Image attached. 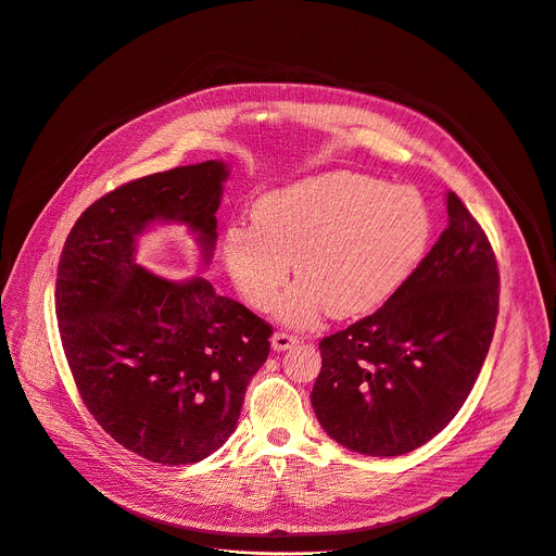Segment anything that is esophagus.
<instances>
[{"instance_id":"esophagus-1","label":"esophagus","mask_w":556,"mask_h":556,"mask_svg":"<svg viewBox=\"0 0 556 556\" xmlns=\"http://www.w3.org/2000/svg\"><path fill=\"white\" fill-rule=\"evenodd\" d=\"M296 343H299V339L292 337V334H288V332H275V334L270 337V345H273V350H277V352L290 350V348L296 345Z\"/></svg>"}]
</instances>
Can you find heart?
Instances as JSON below:
<instances>
[{
	"mask_svg": "<svg viewBox=\"0 0 556 556\" xmlns=\"http://www.w3.org/2000/svg\"><path fill=\"white\" fill-rule=\"evenodd\" d=\"M255 224H232L224 262L252 308L270 311L288 286L279 319L311 328L328 311L362 317L392 299L419 268L432 217L419 192L355 173H326L262 197Z\"/></svg>",
	"mask_w": 556,
	"mask_h": 556,
	"instance_id": "b5f03b06",
	"label": "heart"
}]
</instances>
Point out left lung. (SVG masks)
Returning a JSON list of instances; mask_svg holds the SVG:
<instances>
[{"mask_svg":"<svg viewBox=\"0 0 556 556\" xmlns=\"http://www.w3.org/2000/svg\"><path fill=\"white\" fill-rule=\"evenodd\" d=\"M447 226L392 299L321 339L311 401L339 445L399 457L437 437L468 399L494 334L498 270L490 241L452 190Z\"/></svg>","mask_w":556,"mask_h":556,"instance_id":"8db88e82","label":"left lung"}]
</instances>
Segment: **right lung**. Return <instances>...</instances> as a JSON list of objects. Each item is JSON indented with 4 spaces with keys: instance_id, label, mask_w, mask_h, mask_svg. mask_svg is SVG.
Wrapping results in <instances>:
<instances>
[{
    "instance_id": "1",
    "label": "right lung",
    "mask_w": 556,
    "mask_h": 556,
    "mask_svg": "<svg viewBox=\"0 0 556 556\" xmlns=\"http://www.w3.org/2000/svg\"><path fill=\"white\" fill-rule=\"evenodd\" d=\"M228 175L211 160L119 186L84 211L58 268L62 345L86 408L126 450L164 466L197 464L228 441L270 352V326L211 281L137 262L143 232L177 224L208 266Z\"/></svg>"
}]
</instances>
